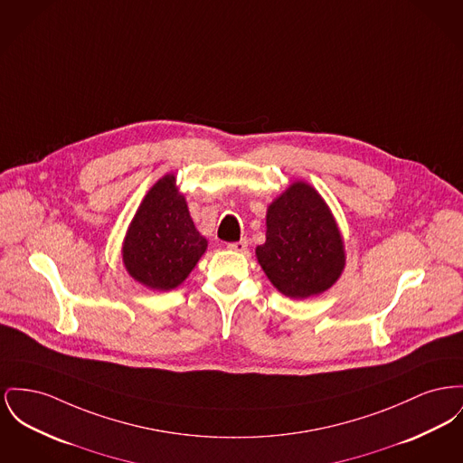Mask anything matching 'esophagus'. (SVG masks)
Returning <instances> with one entry per match:
<instances>
[{"instance_id": "1", "label": "esophagus", "mask_w": 463, "mask_h": 463, "mask_svg": "<svg viewBox=\"0 0 463 463\" xmlns=\"http://www.w3.org/2000/svg\"><path fill=\"white\" fill-rule=\"evenodd\" d=\"M227 248L232 250V251H245L246 248H248V241L246 240H240L236 243H229Z\"/></svg>"}]
</instances>
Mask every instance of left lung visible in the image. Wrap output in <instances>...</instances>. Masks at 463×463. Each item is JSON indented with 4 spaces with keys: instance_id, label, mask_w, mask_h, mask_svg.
<instances>
[{
    "instance_id": "obj_1",
    "label": "left lung",
    "mask_w": 463,
    "mask_h": 463,
    "mask_svg": "<svg viewBox=\"0 0 463 463\" xmlns=\"http://www.w3.org/2000/svg\"><path fill=\"white\" fill-rule=\"evenodd\" d=\"M266 225V243L255 255L283 296H318L339 279L346 264L343 236L324 197L309 184L294 182L276 197Z\"/></svg>"
}]
</instances>
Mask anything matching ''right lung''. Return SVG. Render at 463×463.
Here are the masks:
<instances>
[{"label":"right lung","instance_id":"right-lung-1","mask_svg":"<svg viewBox=\"0 0 463 463\" xmlns=\"http://www.w3.org/2000/svg\"><path fill=\"white\" fill-rule=\"evenodd\" d=\"M208 241L192 222L176 176L164 175L146 192L131 220L122 260L128 272L152 290H173L191 274Z\"/></svg>","mask_w":463,"mask_h":463}]
</instances>
